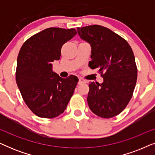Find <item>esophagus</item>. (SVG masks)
I'll return each instance as SVG.
<instances>
[{
	"label": "esophagus",
	"instance_id": "esophagus-1",
	"mask_svg": "<svg viewBox=\"0 0 155 155\" xmlns=\"http://www.w3.org/2000/svg\"><path fill=\"white\" fill-rule=\"evenodd\" d=\"M85 82H86V81L83 79V78H79V81H78V84H81L82 83H85Z\"/></svg>",
	"mask_w": 155,
	"mask_h": 155
}]
</instances>
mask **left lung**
Segmentation results:
<instances>
[{
    "label": "left lung",
    "mask_w": 155,
    "mask_h": 155,
    "mask_svg": "<svg viewBox=\"0 0 155 155\" xmlns=\"http://www.w3.org/2000/svg\"><path fill=\"white\" fill-rule=\"evenodd\" d=\"M77 29L92 48L89 67L98 68L104 79L101 84H89V107L99 117L117 116L128 105L136 84L137 69L132 48L124 38L101 25Z\"/></svg>",
    "instance_id": "obj_1"
}]
</instances>
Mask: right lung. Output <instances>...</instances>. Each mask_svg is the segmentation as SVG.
<instances>
[{
	"mask_svg": "<svg viewBox=\"0 0 155 155\" xmlns=\"http://www.w3.org/2000/svg\"><path fill=\"white\" fill-rule=\"evenodd\" d=\"M76 34L73 28L50 27L31 36L20 48L16 82L25 104L39 117L58 116L73 96L78 78H61L53 72L51 63L60 59L63 45Z\"/></svg>",
	"mask_w": 155,
	"mask_h": 155,
	"instance_id": "right-lung-1",
	"label": "right lung"
}]
</instances>
